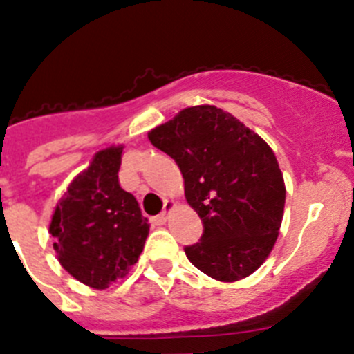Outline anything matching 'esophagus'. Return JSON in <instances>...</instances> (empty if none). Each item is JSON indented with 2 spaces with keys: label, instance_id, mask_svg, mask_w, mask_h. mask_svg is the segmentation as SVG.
<instances>
[{
  "label": "esophagus",
  "instance_id": "34e87169",
  "mask_svg": "<svg viewBox=\"0 0 354 354\" xmlns=\"http://www.w3.org/2000/svg\"><path fill=\"white\" fill-rule=\"evenodd\" d=\"M174 205H176V203H174V201H165V206H163V212L160 213V215L153 216L151 222L155 223V225H163V223L167 222V218H169V212L174 208Z\"/></svg>",
  "mask_w": 354,
  "mask_h": 354
}]
</instances>
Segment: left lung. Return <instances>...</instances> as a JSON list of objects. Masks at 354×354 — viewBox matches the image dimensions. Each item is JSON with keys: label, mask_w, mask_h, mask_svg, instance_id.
I'll return each instance as SVG.
<instances>
[{"label": "left lung", "mask_w": 354, "mask_h": 354, "mask_svg": "<svg viewBox=\"0 0 354 354\" xmlns=\"http://www.w3.org/2000/svg\"><path fill=\"white\" fill-rule=\"evenodd\" d=\"M148 138L176 160L185 199L203 220L199 243L184 248L189 261L220 282L258 270L284 216V177L270 146L212 104L178 111Z\"/></svg>", "instance_id": "1"}]
</instances>
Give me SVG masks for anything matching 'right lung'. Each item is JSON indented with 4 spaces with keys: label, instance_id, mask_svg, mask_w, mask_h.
Instances as JSON below:
<instances>
[{
    "label": "right lung",
    "instance_id": "1",
    "mask_svg": "<svg viewBox=\"0 0 354 354\" xmlns=\"http://www.w3.org/2000/svg\"><path fill=\"white\" fill-rule=\"evenodd\" d=\"M122 151L124 146L97 151L70 182L51 216L50 234L59 265L94 289L127 277L149 232L138 199L118 184Z\"/></svg>",
    "mask_w": 354,
    "mask_h": 354
}]
</instances>
